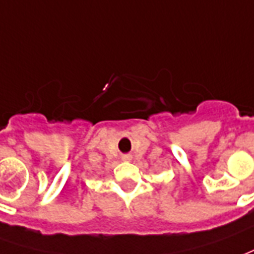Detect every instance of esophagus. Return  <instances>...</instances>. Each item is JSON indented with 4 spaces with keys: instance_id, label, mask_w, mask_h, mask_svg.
Wrapping results in <instances>:
<instances>
[{
    "instance_id": "34e87169",
    "label": "esophagus",
    "mask_w": 254,
    "mask_h": 254,
    "mask_svg": "<svg viewBox=\"0 0 254 254\" xmlns=\"http://www.w3.org/2000/svg\"><path fill=\"white\" fill-rule=\"evenodd\" d=\"M130 159H132V157H130V155H124V157H122V161H127V162H129Z\"/></svg>"
}]
</instances>
